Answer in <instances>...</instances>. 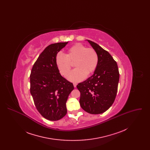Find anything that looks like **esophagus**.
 Wrapping results in <instances>:
<instances>
[{
  "instance_id": "obj_1",
  "label": "esophagus",
  "mask_w": 150,
  "mask_h": 150,
  "mask_svg": "<svg viewBox=\"0 0 150 150\" xmlns=\"http://www.w3.org/2000/svg\"><path fill=\"white\" fill-rule=\"evenodd\" d=\"M73 85H74V86L75 88L76 86V85H77V84H76V83H73Z\"/></svg>"
}]
</instances>
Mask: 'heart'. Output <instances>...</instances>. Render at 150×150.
<instances>
[{
    "label": "heart",
    "mask_w": 150,
    "mask_h": 150,
    "mask_svg": "<svg viewBox=\"0 0 150 150\" xmlns=\"http://www.w3.org/2000/svg\"><path fill=\"white\" fill-rule=\"evenodd\" d=\"M98 56L93 48L76 43L68 49L66 55L57 54L56 64L60 74L66 76L70 71L74 64L76 69L67 75V78L72 81H80L93 74L98 64Z\"/></svg>",
    "instance_id": "1"
}]
</instances>
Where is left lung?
I'll return each instance as SVG.
<instances>
[{"label":"left lung","instance_id":"8db88e82","mask_svg":"<svg viewBox=\"0 0 150 150\" xmlns=\"http://www.w3.org/2000/svg\"><path fill=\"white\" fill-rule=\"evenodd\" d=\"M98 56V64L92 76L76 86L80 92L81 107L91 114L105 112L113 104L117 91L119 72L116 62L97 43L88 40Z\"/></svg>","mask_w":150,"mask_h":150}]
</instances>
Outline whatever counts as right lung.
<instances>
[{
    "label": "right lung",
    "mask_w": 150,
    "mask_h": 150,
    "mask_svg": "<svg viewBox=\"0 0 150 150\" xmlns=\"http://www.w3.org/2000/svg\"><path fill=\"white\" fill-rule=\"evenodd\" d=\"M68 43L52 44L39 55L31 69L30 93L36 108L50 121L62 119L67 114L66 103L74 87L63 78L57 68V53Z\"/></svg>",
    "instance_id": "add662e5"
}]
</instances>
